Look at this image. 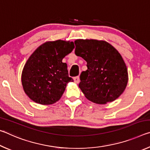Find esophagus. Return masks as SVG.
I'll return each mask as SVG.
<instances>
[{
  "instance_id": "obj_1",
  "label": "esophagus",
  "mask_w": 150,
  "mask_h": 150,
  "mask_svg": "<svg viewBox=\"0 0 150 150\" xmlns=\"http://www.w3.org/2000/svg\"><path fill=\"white\" fill-rule=\"evenodd\" d=\"M73 79H74V81L76 83H79L80 82V78L79 76H77V77H75L73 78Z\"/></svg>"
}]
</instances>
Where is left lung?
<instances>
[{"label":"left lung","mask_w":150,"mask_h":150,"mask_svg":"<svg viewBox=\"0 0 150 150\" xmlns=\"http://www.w3.org/2000/svg\"><path fill=\"white\" fill-rule=\"evenodd\" d=\"M75 54L87 62L79 87L85 97L96 104L112 102L126 87L128 70L121 55L103 40H76Z\"/></svg>","instance_id":"left-lung-1"}]
</instances>
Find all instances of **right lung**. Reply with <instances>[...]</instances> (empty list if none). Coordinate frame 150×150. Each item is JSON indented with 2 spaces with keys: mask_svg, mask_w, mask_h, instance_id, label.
Segmentation results:
<instances>
[{
  "mask_svg": "<svg viewBox=\"0 0 150 150\" xmlns=\"http://www.w3.org/2000/svg\"><path fill=\"white\" fill-rule=\"evenodd\" d=\"M74 47L73 42H47L30 55L22 73L24 91L30 99L44 105L60 99L67 83L73 81L62 59Z\"/></svg>",
  "mask_w": 150,
  "mask_h": 150,
  "instance_id": "1",
  "label": "right lung"
}]
</instances>
